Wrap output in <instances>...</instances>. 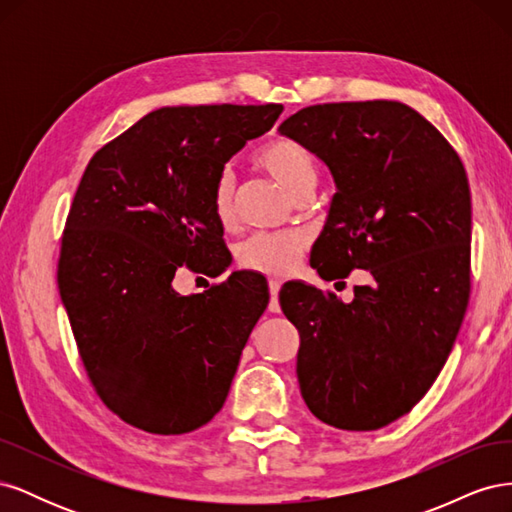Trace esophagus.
I'll return each mask as SVG.
<instances>
[{"label":"esophagus","mask_w":512,"mask_h":512,"mask_svg":"<svg viewBox=\"0 0 512 512\" xmlns=\"http://www.w3.org/2000/svg\"><path fill=\"white\" fill-rule=\"evenodd\" d=\"M280 290H282V284H280V282H277V280H271V282H269V294H271L269 312H273V314L280 312V303H277V294H280Z\"/></svg>","instance_id":"34e87169"}]
</instances>
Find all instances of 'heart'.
Segmentation results:
<instances>
[{
	"label": "heart",
	"instance_id": "b5f03b06",
	"mask_svg": "<svg viewBox=\"0 0 512 512\" xmlns=\"http://www.w3.org/2000/svg\"><path fill=\"white\" fill-rule=\"evenodd\" d=\"M252 162L271 175L292 196L316 183L314 153L288 136H273L256 147ZM211 209L215 220L230 226L235 220V179L222 170L211 185ZM305 252V239L299 232H258L241 243L239 265L265 275L282 277L290 273Z\"/></svg>",
	"mask_w": 512,
	"mask_h": 512
}]
</instances>
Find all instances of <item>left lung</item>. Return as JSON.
<instances>
[{"instance_id": "obj_1", "label": "left lung", "mask_w": 512, "mask_h": 512, "mask_svg": "<svg viewBox=\"0 0 512 512\" xmlns=\"http://www.w3.org/2000/svg\"><path fill=\"white\" fill-rule=\"evenodd\" d=\"M280 130L316 153L337 185L312 267L327 282L354 269L376 280L354 286L352 303L305 284L282 288V312L301 337V395L322 423L374 431L425 397L466 316V168L440 130L401 102L305 106Z\"/></svg>"}]
</instances>
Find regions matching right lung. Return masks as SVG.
Masks as SVG:
<instances>
[{
  "label": "right lung",
  "instance_id": "obj_1",
  "mask_svg": "<svg viewBox=\"0 0 512 512\" xmlns=\"http://www.w3.org/2000/svg\"><path fill=\"white\" fill-rule=\"evenodd\" d=\"M282 104L166 106L94 153L61 235L57 286L102 404L149 433H188L224 406L267 280L232 273L181 297L177 269L222 273L211 185Z\"/></svg>",
  "mask_w": 512,
  "mask_h": 512
}]
</instances>
